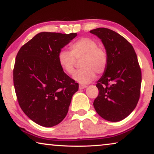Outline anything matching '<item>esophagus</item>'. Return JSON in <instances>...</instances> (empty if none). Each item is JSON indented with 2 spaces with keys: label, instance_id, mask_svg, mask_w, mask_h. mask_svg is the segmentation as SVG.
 Here are the masks:
<instances>
[{
  "label": "esophagus",
  "instance_id": "1",
  "mask_svg": "<svg viewBox=\"0 0 154 154\" xmlns=\"http://www.w3.org/2000/svg\"><path fill=\"white\" fill-rule=\"evenodd\" d=\"M87 86L85 85H79V90H82V89L86 88Z\"/></svg>",
  "mask_w": 154,
  "mask_h": 154
}]
</instances>
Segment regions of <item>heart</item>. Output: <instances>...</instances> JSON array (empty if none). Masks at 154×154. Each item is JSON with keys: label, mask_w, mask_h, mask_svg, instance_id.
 <instances>
[{"label": "heart", "mask_w": 154, "mask_h": 154, "mask_svg": "<svg viewBox=\"0 0 154 154\" xmlns=\"http://www.w3.org/2000/svg\"><path fill=\"white\" fill-rule=\"evenodd\" d=\"M69 51L62 50L57 56L58 63L64 72L72 74L75 60L81 59L83 68L76 71L73 79L81 84H88L94 80L96 73L101 74L108 66V55L103 48L98 46L97 42L89 37H82L70 45Z\"/></svg>", "instance_id": "b5f03b06"}]
</instances>
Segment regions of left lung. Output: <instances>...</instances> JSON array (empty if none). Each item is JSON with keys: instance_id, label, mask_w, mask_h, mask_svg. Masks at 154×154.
<instances>
[{"instance_id": "obj_1", "label": "left lung", "mask_w": 154, "mask_h": 154, "mask_svg": "<svg viewBox=\"0 0 154 154\" xmlns=\"http://www.w3.org/2000/svg\"><path fill=\"white\" fill-rule=\"evenodd\" d=\"M101 39L108 55V66L96 86L99 95L95 110L103 119L119 122L135 108L140 99L142 73L132 45L112 30L99 28L90 31Z\"/></svg>"}]
</instances>
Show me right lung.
Returning a JSON list of instances; mask_svg holds the SVG:
<instances>
[{"mask_svg":"<svg viewBox=\"0 0 154 154\" xmlns=\"http://www.w3.org/2000/svg\"><path fill=\"white\" fill-rule=\"evenodd\" d=\"M77 36L42 32L22 46L15 61L13 80L18 102L35 123L52 127L67 114L79 84L60 66V51Z\"/></svg>","mask_w":154,"mask_h":154,"instance_id":"obj_1","label":"right lung"}]
</instances>
